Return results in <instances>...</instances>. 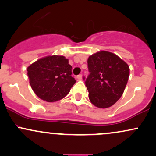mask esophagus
Wrapping results in <instances>:
<instances>
[{"mask_svg": "<svg viewBox=\"0 0 156 156\" xmlns=\"http://www.w3.org/2000/svg\"><path fill=\"white\" fill-rule=\"evenodd\" d=\"M82 77H83V75L79 74L78 76H77V78H78V80H81L82 79Z\"/></svg>", "mask_w": 156, "mask_h": 156, "instance_id": "esophagus-1", "label": "esophagus"}]
</instances>
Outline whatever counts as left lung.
<instances>
[{
	"instance_id": "1",
	"label": "left lung",
	"mask_w": 156,
	"mask_h": 156,
	"mask_svg": "<svg viewBox=\"0 0 156 156\" xmlns=\"http://www.w3.org/2000/svg\"><path fill=\"white\" fill-rule=\"evenodd\" d=\"M90 73L83 77L91 103L101 108L111 107L124 92L129 78V67L114 53L101 51L89 57Z\"/></svg>"
}]
</instances>
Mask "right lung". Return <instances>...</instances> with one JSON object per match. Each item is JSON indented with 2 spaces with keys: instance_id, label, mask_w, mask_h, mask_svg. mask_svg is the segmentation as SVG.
<instances>
[{
  "instance_id": "add662e5",
  "label": "right lung",
  "mask_w": 156,
  "mask_h": 156,
  "mask_svg": "<svg viewBox=\"0 0 156 156\" xmlns=\"http://www.w3.org/2000/svg\"><path fill=\"white\" fill-rule=\"evenodd\" d=\"M29 83L40 99L55 102L64 98L76 80L72 66L62 55H51L37 60L27 68Z\"/></svg>"
}]
</instances>
